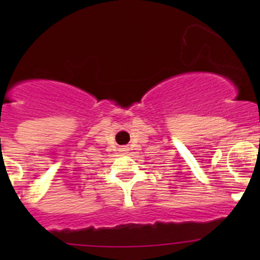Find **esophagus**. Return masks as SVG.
Returning a JSON list of instances; mask_svg holds the SVG:
<instances>
[{
  "label": "esophagus",
  "instance_id": "34e87169",
  "mask_svg": "<svg viewBox=\"0 0 260 260\" xmlns=\"http://www.w3.org/2000/svg\"><path fill=\"white\" fill-rule=\"evenodd\" d=\"M123 149V151H125V148H122Z\"/></svg>",
  "mask_w": 260,
  "mask_h": 260
}]
</instances>
